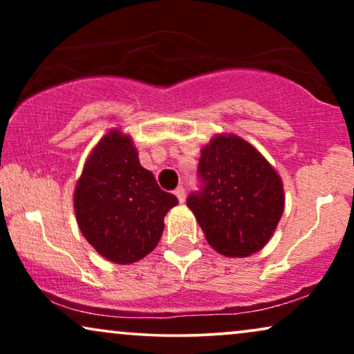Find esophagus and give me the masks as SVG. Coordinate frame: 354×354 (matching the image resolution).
Listing matches in <instances>:
<instances>
[{"label": "esophagus", "instance_id": "esophagus-1", "mask_svg": "<svg viewBox=\"0 0 354 354\" xmlns=\"http://www.w3.org/2000/svg\"><path fill=\"white\" fill-rule=\"evenodd\" d=\"M174 195L177 196L178 203H183V201H185V190H183L182 187H177L176 190H174Z\"/></svg>", "mask_w": 354, "mask_h": 354}]
</instances>
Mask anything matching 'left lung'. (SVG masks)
Returning a JSON list of instances; mask_svg holds the SVG:
<instances>
[{
  "label": "left lung",
  "mask_w": 354,
  "mask_h": 354,
  "mask_svg": "<svg viewBox=\"0 0 354 354\" xmlns=\"http://www.w3.org/2000/svg\"><path fill=\"white\" fill-rule=\"evenodd\" d=\"M200 193L187 206L212 248L227 258L263 250L285 206L283 183L253 145L234 133H217L201 148Z\"/></svg>",
  "instance_id": "8db88e82"
}]
</instances>
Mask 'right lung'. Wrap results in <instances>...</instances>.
<instances>
[{"instance_id": "obj_1", "label": "right lung", "mask_w": 354, "mask_h": 354, "mask_svg": "<svg viewBox=\"0 0 354 354\" xmlns=\"http://www.w3.org/2000/svg\"><path fill=\"white\" fill-rule=\"evenodd\" d=\"M178 200L138 159L130 135L111 129L86 158L74 190L82 235L111 263L132 264L156 248L164 216Z\"/></svg>"}]
</instances>
